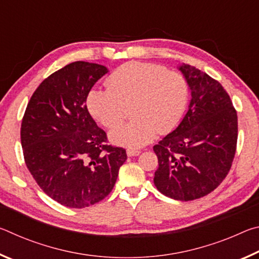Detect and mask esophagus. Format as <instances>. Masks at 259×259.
I'll return each mask as SVG.
<instances>
[{"label": "esophagus", "mask_w": 259, "mask_h": 259, "mask_svg": "<svg viewBox=\"0 0 259 259\" xmlns=\"http://www.w3.org/2000/svg\"><path fill=\"white\" fill-rule=\"evenodd\" d=\"M140 154V151L135 150V148H128L126 150V155L128 156H137Z\"/></svg>", "instance_id": "1"}]
</instances>
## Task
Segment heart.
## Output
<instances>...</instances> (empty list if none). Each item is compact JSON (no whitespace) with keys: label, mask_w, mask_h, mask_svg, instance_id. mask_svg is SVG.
<instances>
[{"label":"heart","mask_w":259,"mask_h":259,"mask_svg":"<svg viewBox=\"0 0 259 259\" xmlns=\"http://www.w3.org/2000/svg\"><path fill=\"white\" fill-rule=\"evenodd\" d=\"M107 89L94 88L87 106L96 120L112 128L123 119L131 103L134 120L111 130L109 138L117 145L140 147L159 131L169 133L181 121L188 102V83L181 73L164 66L129 61L107 78Z\"/></svg>","instance_id":"b5f03b06"}]
</instances>
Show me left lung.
<instances>
[{"label":"left lung","mask_w":259,"mask_h":259,"mask_svg":"<svg viewBox=\"0 0 259 259\" xmlns=\"http://www.w3.org/2000/svg\"><path fill=\"white\" fill-rule=\"evenodd\" d=\"M191 102L174 131L153 147L159 160L154 185L175 200L209 194L229 174L238 140V115L221 83L187 64L178 66Z\"/></svg>","instance_id":"1"}]
</instances>
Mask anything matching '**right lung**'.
<instances>
[{
    "mask_svg": "<svg viewBox=\"0 0 259 259\" xmlns=\"http://www.w3.org/2000/svg\"><path fill=\"white\" fill-rule=\"evenodd\" d=\"M108 69L75 61L51 74L30 98L21 122L26 165L42 191L68 208L99 202L115 185L125 150L106 145L87 97Z\"/></svg>",
    "mask_w": 259,
    "mask_h": 259,
    "instance_id": "add662e5",
    "label": "right lung"
}]
</instances>
